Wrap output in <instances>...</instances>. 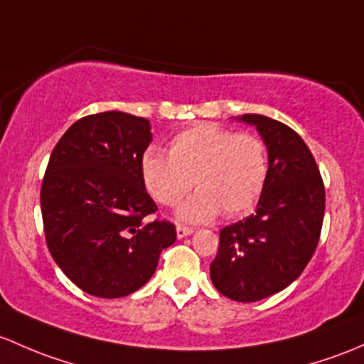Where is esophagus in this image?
Wrapping results in <instances>:
<instances>
[{
  "label": "esophagus",
  "mask_w": 364,
  "mask_h": 364,
  "mask_svg": "<svg viewBox=\"0 0 364 364\" xmlns=\"http://www.w3.org/2000/svg\"><path fill=\"white\" fill-rule=\"evenodd\" d=\"M193 230L190 227H183V225H178L176 227V235H178V239H185V237L192 235Z\"/></svg>",
  "instance_id": "esophagus-1"
}]
</instances>
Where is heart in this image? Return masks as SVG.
<instances>
[{
  "label": "heart",
  "mask_w": 364,
  "mask_h": 364,
  "mask_svg": "<svg viewBox=\"0 0 364 364\" xmlns=\"http://www.w3.org/2000/svg\"><path fill=\"white\" fill-rule=\"evenodd\" d=\"M167 157L150 148L141 159V179L162 205H174L193 193L178 218L204 223L218 213L237 218L250 213L262 197L269 176V155L259 137L235 134L216 124H197L176 134Z\"/></svg>",
  "instance_id": "1"
}]
</instances>
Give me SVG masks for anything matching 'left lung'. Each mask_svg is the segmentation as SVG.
Segmentation results:
<instances>
[{"label":"left lung","mask_w":364,"mask_h":364,"mask_svg":"<svg viewBox=\"0 0 364 364\" xmlns=\"http://www.w3.org/2000/svg\"><path fill=\"white\" fill-rule=\"evenodd\" d=\"M235 120L262 136L269 176L255 213L221 230L211 281L230 300L250 304L300 277L319 242L326 197L316 160L293 129L263 114Z\"/></svg>","instance_id":"left-lung-1"}]
</instances>
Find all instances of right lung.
<instances>
[{"instance_id":"1","label":"right lung","mask_w":364,"mask_h":364,"mask_svg":"<svg viewBox=\"0 0 364 364\" xmlns=\"http://www.w3.org/2000/svg\"><path fill=\"white\" fill-rule=\"evenodd\" d=\"M153 139L146 118L89 114L53 148L41 185V216L52 258L92 296L122 298L143 288L162 250L176 242L141 179Z\"/></svg>"}]
</instances>
